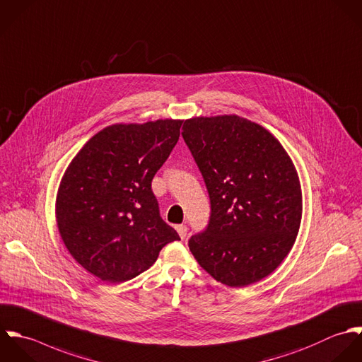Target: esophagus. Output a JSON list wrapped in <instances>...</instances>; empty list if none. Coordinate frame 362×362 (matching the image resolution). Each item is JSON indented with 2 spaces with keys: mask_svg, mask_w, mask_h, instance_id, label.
<instances>
[{
  "mask_svg": "<svg viewBox=\"0 0 362 362\" xmlns=\"http://www.w3.org/2000/svg\"><path fill=\"white\" fill-rule=\"evenodd\" d=\"M175 229H177V232H178V235H180V238H181V239H185V238H187L188 228H187L185 225H178Z\"/></svg>",
  "mask_w": 362,
  "mask_h": 362,
  "instance_id": "esophagus-1",
  "label": "esophagus"
}]
</instances>
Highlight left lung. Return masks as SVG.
<instances>
[{"label":"left lung","instance_id":"8db88e82","mask_svg":"<svg viewBox=\"0 0 362 362\" xmlns=\"http://www.w3.org/2000/svg\"><path fill=\"white\" fill-rule=\"evenodd\" d=\"M182 137L206 184L208 228L189 239L199 265L240 288L288 255L302 219V189L286 150L265 127L238 115L184 122Z\"/></svg>","mask_w":362,"mask_h":362}]
</instances>
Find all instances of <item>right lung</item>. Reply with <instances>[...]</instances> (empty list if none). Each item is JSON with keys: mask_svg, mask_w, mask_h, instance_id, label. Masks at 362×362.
Wrapping results in <instances>:
<instances>
[{"mask_svg": "<svg viewBox=\"0 0 362 362\" xmlns=\"http://www.w3.org/2000/svg\"><path fill=\"white\" fill-rule=\"evenodd\" d=\"M181 119L115 123L94 134L69 164L56 222L71 257L108 282L148 269L178 233L160 216L151 180L178 141Z\"/></svg>", "mask_w": 362, "mask_h": 362, "instance_id": "add662e5", "label": "right lung"}]
</instances>
